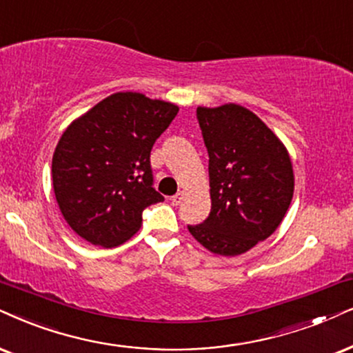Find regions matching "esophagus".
I'll use <instances>...</instances> for the list:
<instances>
[{"label": "esophagus", "mask_w": 353, "mask_h": 353, "mask_svg": "<svg viewBox=\"0 0 353 353\" xmlns=\"http://www.w3.org/2000/svg\"><path fill=\"white\" fill-rule=\"evenodd\" d=\"M184 197H185V192L184 190H179L177 192L176 195H174V197L171 199V202H172V205H179L182 200H184Z\"/></svg>", "instance_id": "obj_1"}]
</instances>
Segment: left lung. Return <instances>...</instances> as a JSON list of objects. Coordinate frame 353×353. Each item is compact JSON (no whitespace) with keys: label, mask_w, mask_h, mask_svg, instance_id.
Instances as JSON below:
<instances>
[{"label":"left lung","mask_w":353,"mask_h":353,"mask_svg":"<svg viewBox=\"0 0 353 353\" xmlns=\"http://www.w3.org/2000/svg\"><path fill=\"white\" fill-rule=\"evenodd\" d=\"M208 151L212 210L187 226L205 249L233 257L279 228L292 203L295 176L280 138L239 104L197 107Z\"/></svg>","instance_id":"left-lung-1"}]
</instances>
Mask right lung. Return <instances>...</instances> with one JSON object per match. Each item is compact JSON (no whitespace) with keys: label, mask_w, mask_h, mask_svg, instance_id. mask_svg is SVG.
I'll use <instances>...</instances> for the list:
<instances>
[{"label":"right lung","mask_w":353,"mask_h":353,"mask_svg":"<svg viewBox=\"0 0 353 353\" xmlns=\"http://www.w3.org/2000/svg\"><path fill=\"white\" fill-rule=\"evenodd\" d=\"M177 112L172 102L115 92L68 125L53 153L52 181L74 233L115 248L140 230L143 210L164 200L153 189L151 148Z\"/></svg>","instance_id":"right-lung-1"}]
</instances>
